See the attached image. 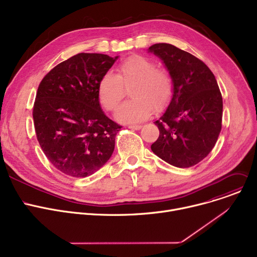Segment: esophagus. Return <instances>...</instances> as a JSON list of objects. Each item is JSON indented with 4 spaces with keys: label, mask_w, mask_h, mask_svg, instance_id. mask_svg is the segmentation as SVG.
<instances>
[{
    "label": "esophagus",
    "mask_w": 257,
    "mask_h": 257,
    "mask_svg": "<svg viewBox=\"0 0 257 257\" xmlns=\"http://www.w3.org/2000/svg\"><path fill=\"white\" fill-rule=\"evenodd\" d=\"M142 125H130L128 128L132 129V130H141L142 129Z\"/></svg>",
    "instance_id": "esophagus-1"
}]
</instances>
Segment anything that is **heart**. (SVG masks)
Instances as JSON below:
<instances>
[{"mask_svg": "<svg viewBox=\"0 0 257 257\" xmlns=\"http://www.w3.org/2000/svg\"><path fill=\"white\" fill-rule=\"evenodd\" d=\"M134 82L130 91L132 100L126 101L115 110L114 116L121 123H139L149 118L156 110L163 109L174 93L169 73L156 68L152 60L143 56H131L118 65L117 73L106 72L98 82V97L106 110H113L124 97V87Z\"/></svg>", "mask_w": 257, "mask_h": 257, "instance_id": "heart-1", "label": "heart"}]
</instances>
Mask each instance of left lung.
Segmentation results:
<instances>
[{
    "label": "left lung",
    "instance_id": "left-lung-1",
    "mask_svg": "<svg viewBox=\"0 0 257 257\" xmlns=\"http://www.w3.org/2000/svg\"><path fill=\"white\" fill-rule=\"evenodd\" d=\"M148 53L164 64L174 83L169 104L159 119L158 140L151 146L159 158L180 168L206 158L221 131L223 102L209 67L193 55L168 43H157Z\"/></svg>",
    "mask_w": 257,
    "mask_h": 257
}]
</instances>
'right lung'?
<instances>
[{
	"mask_svg": "<svg viewBox=\"0 0 257 257\" xmlns=\"http://www.w3.org/2000/svg\"><path fill=\"white\" fill-rule=\"evenodd\" d=\"M117 59L81 53L57 65L39 84L33 109L37 140L65 175L89 177L112 155L122 126L102 110L98 82Z\"/></svg>",
	"mask_w": 257,
	"mask_h": 257,
	"instance_id": "obj_1",
	"label": "right lung"
}]
</instances>
